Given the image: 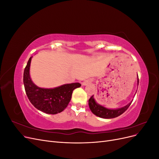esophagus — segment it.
Returning <instances> with one entry per match:
<instances>
[{
	"label": "esophagus",
	"instance_id": "34e87169",
	"mask_svg": "<svg viewBox=\"0 0 159 159\" xmlns=\"http://www.w3.org/2000/svg\"><path fill=\"white\" fill-rule=\"evenodd\" d=\"M89 83H90V81H89V80H86V81H84L83 84H82V85H88V84H89Z\"/></svg>",
	"mask_w": 159,
	"mask_h": 159
}]
</instances>
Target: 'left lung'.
Wrapping results in <instances>:
<instances>
[{
	"label": "left lung",
	"mask_w": 159,
	"mask_h": 159,
	"mask_svg": "<svg viewBox=\"0 0 159 159\" xmlns=\"http://www.w3.org/2000/svg\"><path fill=\"white\" fill-rule=\"evenodd\" d=\"M137 85H139V77L137 79ZM133 101L129 103L125 106H124L121 108H119L116 109H111L105 107L102 105L98 104L95 102V100L93 98V95L91 96L90 99H89V107L90 108V110L91 111L94 115L96 116L99 117L103 119H111L117 117L119 115L123 114L125 111L129 108L130 105L131 104Z\"/></svg>",
	"instance_id": "1"
}]
</instances>
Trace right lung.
Returning a JSON list of instances; mask_svg holds the SVG:
<instances>
[{
	"mask_svg": "<svg viewBox=\"0 0 159 159\" xmlns=\"http://www.w3.org/2000/svg\"><path fill=\"white\" fill-rule=\"evenodd\" d=\"M32 57L28 60L24 71L23 82L30 103L37 109L48 114H57L67 107L73 91L80 88V83L64 84L54 88H41L32 82L30 75Z\"/></svg>",
	"mask_w": 159,
	"mask_h": 159,
	"instance_id": "add662e5",
	"label": "right lung"
}]
</instances>
